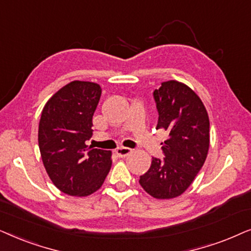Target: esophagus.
<instances>
[{"label":"esophagus","mask_w":251,"mask_h":251,"mask_svg":"<svg viewBox=\"0 0 251 251\" xmlns=\"http://www.w3.org/2000/svg\"><path fill=\"white\" fill-rule=\"evenodd\" d=\"M116 152L119 157H125V156H127L132 152V149L131 148H126V147H119V148H117Z\"/></svg>","instance_id":"esophagus-1"}]
</instances>
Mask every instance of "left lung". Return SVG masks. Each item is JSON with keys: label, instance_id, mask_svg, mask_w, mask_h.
Segmentation results:
<instances>
[{"label": "left lung", "instance_id": "8db88e82", "mask_svg": "<svg viewBox=\"0 0 251 251\" xmlns=\"http://www.w3.org/2000/svg\"><path fill=\"white\" fill-rule=\"evenodd\" d=\"M153 100L158 111L156 129H164L169 138L162 143L163 159L152 157L139 182L152 198L168 200L181 195L204 164L210 123L201 99L185 83L162 82Z\"/></svg>", "mask_w": 251, "mask_h": 251}]
</instances>
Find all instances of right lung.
<instances>
[{"label": "right lung", "mask_w": 251, "mask_h": 251, "mask_svg": "<svg viewBox=\"0 0 251 251\" xmlns=\"http://www.w3.org/2000/svg\"><path fill=\"white\" fill-rule=\"evenodd\" d=\"M101 93L98 83L75 80L53 94L42 110L38 139L43 165L53 185L68 195H91L111 169V151L86 145Z\"/></svg>", "instance_id": "add662e5"}]
</instances>
